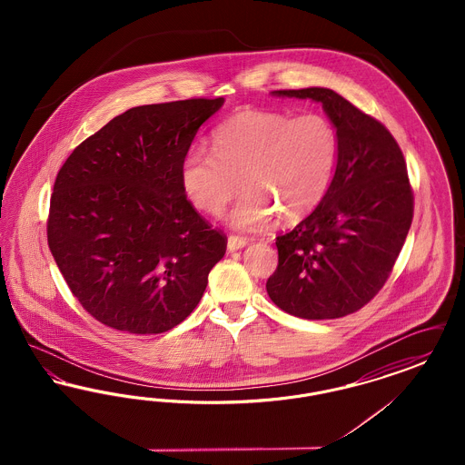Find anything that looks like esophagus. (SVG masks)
I'll return each mask as SVG.
<instances>
[{
	"mask_svg": "<svg viewBox=\"0 0 465 465\" xmlns=\"http://www.w3.org/2000/svg\"><path fill=\"white\" fill-rule=\"evenodd\" d=\"M249 243V239H245V237H239V235H230L228 237V242H226V247H228V251H239V249H242Z\"/></svg>",
	"mask_w": 465,
	"mask_h": 465,
	"instance_id": "obj_1",
	"label": "esophagus"
}]
</instances>
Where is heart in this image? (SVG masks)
Returning <instances> with one entry per match:
<instances>
[{
	"label": "heart",
	"mask_w": 465,
	"mask_h": 465,
	"mask_svg": "<svg viewBox=\"0 0 465 465\" xmlns=\"http://www.w3.org/2000/svg\"><path fill=\"white\" fill-rule=\"evenodd\" d=\"M338 141L331 124L315 113L243 110L213 133V152L192 146L179 167L181 188L190 203L214 214L235 193L224 213L235 230H260L281 214L296 222L321 203L331 181Z\"/></svg>",
	"instance_id": "1"
}]
</instances>
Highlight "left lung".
<instances>
[{
  "label": "left lung",
  "mask_w": 465,
  "mask_h": 465,
  "mask_svg": "<svg viewBox=\"0 0 465 465\" xmlns=\"http://www.w3.org/2000/svg\"><path fill=\"white\" fill-rule=\"evenodd\" d=\"M322 104L338 141L336 169L321 203L277 237L270 300L302 319H338L362 309L389 279L413 220L404 156L380 122L334 90H273Z\"/></svg>",
  "instance_id": "left-lung-1"
}]
</instances>
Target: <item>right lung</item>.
<instances>
[{"instance_id":"right-lung-1","label":"right lung","mask_w":465,"mask_h":465,"mask_svg":"<svg viewBox=\"0 0 465 465\" xmlns=\"http://www.w3.org/2000/svg\"><path fill=\"white\" fill-rule=\"evenodd\" d=\"M224 103L186 99L114 116L55 177L46 237L67 286L118 331L173 330L199 305L226 237L200 218L179 167Z\"/></svg>"}]
</instances>
